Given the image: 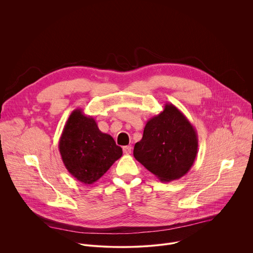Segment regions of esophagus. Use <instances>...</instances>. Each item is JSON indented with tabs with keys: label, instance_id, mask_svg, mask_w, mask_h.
<instances>
[{
	"label": "esophagus",
	"instance_id": "esophagus-1",
	"mask_svg": "<svg viewBox=\"0 0 253 253\" xmlns=\"http://www.w3.org/2000/svg\"><path fill=\"white\" fill-rule=\"evenodd\" d=\"M131 150H132V147L131 146H124L123 147V152L125 154H130L131 153Z\"/></svg>",
	"mask_w": 253,
	"mask_h": 253
}]
</instances>
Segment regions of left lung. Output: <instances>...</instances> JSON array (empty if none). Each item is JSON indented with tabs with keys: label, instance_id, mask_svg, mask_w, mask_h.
Returning <instances> with one entry per match:
<instances>
[{
	"label": "left lung",
	"instance_id": "8db88e82",
	"mask_svg": "<svg viewBox=\"0 0 253 253\" xmlns=\"http://www.w3.org/2000/svg\"><path fill=\"white\" fill-rule=\"evenodd\" d=\"M198 152V137L193 125L173 104L147 121L133 155L160 181L170 182L184 176Z\"/></svg>",
	"mask_w": 253,
	"mask_h": 253
}]
</instances>
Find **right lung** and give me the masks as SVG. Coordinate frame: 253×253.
I'll return each mask as SVG.
<instances>
[{
    "mask_svg": "<svg viewBox=\"0 0 253 253\" xmlns=\"http://www.w3.org/2000/svg\"><path fill=\"white\" fill-rule=\"evenodd\" d=\"M59 151L69 173L93 184L122 156L112 136L102 133L94 118L76 109L69 116L59 141Z\"/></svg>",
    "mask_w": 253,
    "mask_h": 253,
    "instance_id": "1",
    "label": "right lung"
}]
</instances>
